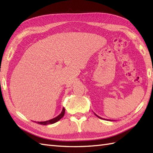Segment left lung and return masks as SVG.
Returning <instances> with one entry per match:
<instances>
[{"mask_svg":"<svg viewBox=\"0 0 153 153\" xmlns=\"http://www.w3.org/2000/svg\"><path fill=\"white\" fill-rule=\"evenodd\" d=\"M94 114H95V115H96L97 117H98V118H100V119H102V120H106V119H104V118H101V117H99L98 115H97L95 113H94ZM109 120V121H113V120Z\"/></svg>","mask_w":153,"mask_h":153,"instance_id":"left-lung-1","label":"left lung"}]
</instances>
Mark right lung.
Masks as SVG:
<instances>
[{"label":"right lung","mask_w":153,"mask_h":153,"mask_svg":"<svg viewBox=\"0 0 153 153\" xmlns=\"http://www.w3.org/2000/svg\"><path fill=\"white\" fill-rule=\"evenodd\" d=\"M64 114H65V109H64V108H63L62 110V112L60 114L57 116L56 117H55V118L51 119V120H47V121H45V122H37V123H39V124H41V125L53 124V123L57 122L58 120H60L62 118L64 115Z\"/></svg>","instance_id":"right-lung-1"}]
</instances>
